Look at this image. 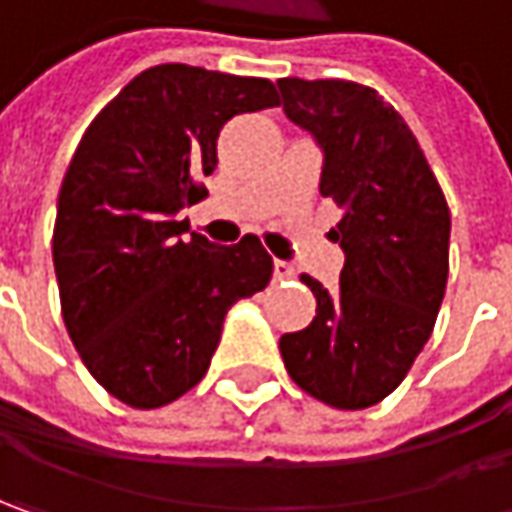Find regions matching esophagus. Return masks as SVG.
Masks as SVG:
<instances>
[{
	"label": "esophagus",
	"instance_id": "obj_1",
	"mask_svg": "<svg viewBox=\"0 0 512 512\" xmlns=\"http://www.w3.org/2000/svg\"><path fill=\"white\" fill-rule=\"evenodd\" d=\"M275 278L292 280L295 278V266H292V263H286V260H275Z\"/></svg>",
	"mask_w": 512,
	"mask_h": 512
}]
</instances>
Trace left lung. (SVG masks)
Here are the masks:
<instances>
[{"instance_id": "left-lung-1", "label": "left lung", "mask_w": 512, "mask_h": 512, "mask_svg": "<svg viewBox=\"0 0 512 512\" xmlns=\"http://www.w3.org/2000/svg\"><path fill=\"white\" fill-rule=\"evenodd\" d=\"M283 111L323 148L321 194L341 220L338 292L309 275L315 318L280 338L286 372L335 410L398 387L433 335L450 272V209L410 125L352 79H278Z\"/></svg>"}]
</instances>
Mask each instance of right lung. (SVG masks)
I'll list each match as a JSON object with an SVG mask.
<instances>
[{
  "instance_id": "right-lung-1",
  "label": "right lung",
  "mask_w": 512,
  "mask_h": 512,
  "mask_svg": "<svg viewBox=\"0 0 512 512\" xmlns=\"http://www.w3.org/2000/svg\"><path fill=\"white\" fill-rule=\"evenodd\" d=\"M280 105L263 77L183 62L131 79L85 128L54 223L62 321L108 395L157 410L197 387L229 306L260 292L272 257L255 234L214 246L180 234V209L206 197L220 128Z\"/></svg>"
}]
</instances>
